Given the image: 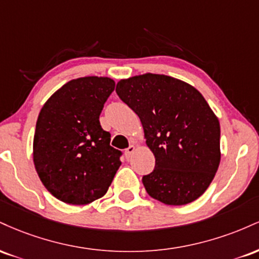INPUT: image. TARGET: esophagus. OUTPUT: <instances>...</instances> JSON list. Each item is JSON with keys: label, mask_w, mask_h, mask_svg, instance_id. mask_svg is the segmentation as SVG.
<instances>
[{"label": "esophagus", "mask_w": 259, "mask_h": 259, "mask_svg": "<svg viewBox=\"0 0 259 259\" xmlns=\"http://www.w3.org/2000/svg\"><path fill=\"white\" fill-rule=\"evenodd\" d=\"M135 152V146H134V145H130L129 147L126 148L125 150V156H126V158H130V157H132V154Z\"/></svg>", "instance_id": "obj_1"}]
</instances>
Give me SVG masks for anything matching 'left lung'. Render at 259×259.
Returning a JSON list of instances; mask_svg holds the SVG:
<instances>
[{"instance_id":"1","label":"left lung","mask_w":259,"mask_h":259,"mask_svg":"<svg viewBox=\"0 0 259 259\" xmlns=\"http://www.w3.org/2000/svg\"><path fill=\"white\" fill-rule=\"evenodd\" d=\"M115 91L139 115L156 158L142 178L147 194L170 206L200 197L221 162L219 120L203 96L181 80L151 73L120 80Z\"/></svg>"}]
</instances>
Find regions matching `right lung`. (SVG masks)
I'll return each instance as SVG.
<instances>
[{
    "label": "right lung",
    "mask_w": 259,
    "mask_h": 259,
    "mask_svg": "<svg viewBox=\"0 0 259 259\" xmlns=\"http://www.w3.org/2000/svg\"><path fill=\"white\" fill-rule=\"evenodd\" d=\"M109 78L70 80L45 103L36 121L34 164L59 201L88 204L102 197L120 167L123 153L109 145L100 114L114 91Z\"/></svg>",
    "instance_id": "1"
}]
</instances>
